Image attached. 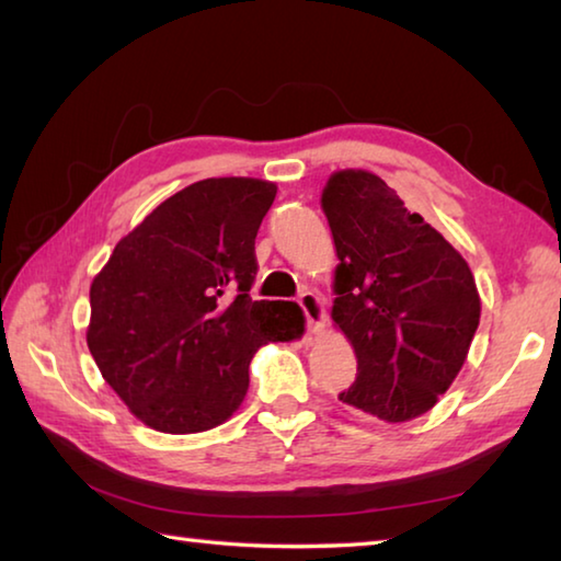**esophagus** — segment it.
Listing matches in <instances>:
<instances>
[{
	"instance_id": "34e87169",
	"label": "esophagus",
	"mask_w": 561,
	"mask_h": 561,
	"mask_svg": "<svg viewBox=\"0 0 561 561\" xmlns=\"http://www.w3.org/2000/svg\"><path fill=\"white\" fill-rule=\"evenodd\" d=\"M299 306H301L304 313H306V323H309V333H313V335L321 333L323 328H325V309H323L321 299H318L316 294L306 291V294L299 296Z\"/></svg>"
}]
</instances>
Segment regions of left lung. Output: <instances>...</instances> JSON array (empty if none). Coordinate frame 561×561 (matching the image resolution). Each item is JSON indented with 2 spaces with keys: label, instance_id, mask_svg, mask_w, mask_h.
I'll return each instance as SVG.
<instances>
[{
  "label": "left lung",
  "instance_id": "obj_1",
  "mask_svg": "<svg viewBox=\"0 0 561 561\" xmlns=\"http://www.w3.org/2000/svg\"><path fill=\"white\" fill-rule=\"evenodd\" d=\"M337 252L333 323L357 357L340 401L387 423L419 419L462 369L481 316L467 260L367 170L328 178Z\"/></svg>",
  "mask_w": 561,
  "mask_h": 561
}]
</instances>
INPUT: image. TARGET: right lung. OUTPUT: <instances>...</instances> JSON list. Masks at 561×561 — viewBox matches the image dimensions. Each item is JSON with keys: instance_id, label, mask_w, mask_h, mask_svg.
I'll use <instances>...</instances> for the list:
<instances>
[{"instance_id": "1", "label": "right lung", "mask_w": 561, "mask_h": 561, "mask_svg": "<svg viewBox=\"0 0 561 561\" xmlns=\"http://www.w3.org/2000/svg\"><path fill=\"white\" fill-rule=\"evenodd\" d=\"M277 184L211 178L184 186L116 243L90 287L87 345L128 411L186 435L226 423L267 343L304 335L294 301H252L255 236Z\"/></svg>"}]
</instances>
